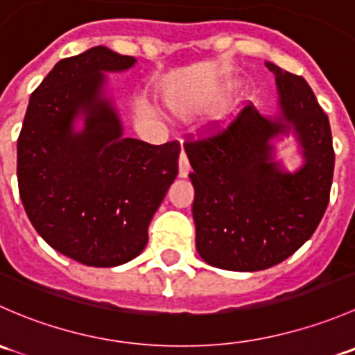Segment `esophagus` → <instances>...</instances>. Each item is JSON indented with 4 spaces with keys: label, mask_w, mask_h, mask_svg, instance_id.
Listing matches in <instances>:
<instances>
[{
    "label": "esophagus",
    "mask_w": 355,
    "mask_h": 355,
    "mask_svg": "<svg viewBox=\"0 0 355 355\" xmlns=\"http://www.w3.org/2000/svg\"><path fill=\"white\" fill-rule=\"evenodd\" d=\"M189 173H191V164H189L187 155H185V153H182L180 159H178V177L185 178Z\"/></svg>",
    "instance_id": "esophagus-1"
}]
</instances>
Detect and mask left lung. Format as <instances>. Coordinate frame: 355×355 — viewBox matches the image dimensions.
Listing matches in <instances>:
<instances>
[{
	"mask_svg": "<svg viewBox=\"0 0 355 355\" xmlns=\"http://www.w3.org/2000/svg\"><path fill=\"white\" fill-rule=\"evenodd\" d=\"M278 114L247 105L220 134L185 142L191 161L199 256L214 268L259 271L300 249L320 225L335 168L331 128L313 89L266 62ZM292 131L304 163L295 172L274 159V139Z\"/></svg>",
	"mask_w": 355,
	"mask_h": 355,
	"instance_id": "1",
	"label": "left lung"
}]
</instances>
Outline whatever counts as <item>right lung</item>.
Wrapping results in <instances>:
<instances>
[{
    "instance_id": "add662e5",
    "label": "right lung",
    "mask_w": 355,
    "mask_h": 355,
    "mask_svg": "<svg viewBox=\"0 0 355 355\" xmlns=\"http://www.w3.org/2000/svg\"><path fill=\"white\" fill-rule=\"evenodd\" d=\"M135 62L96 46L56 63L32 92L17 142L19 192L32 227L85 266L137 257L178 175V142L123 137L106 73ZM78 119L82 129L74 128Z\"/></svg>"
}]
</instances>
